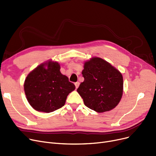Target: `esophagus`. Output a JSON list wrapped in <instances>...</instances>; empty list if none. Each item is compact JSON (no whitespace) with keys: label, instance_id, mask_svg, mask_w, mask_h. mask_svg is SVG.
Wrapping results in <instances>:
<instances>
[{"label":"esophagus","instance_id":"1","mask_svg":"<svg viewBox=\"0 0 156 156\" xmlns=\"http://www.w3.org/2000/svg\"><path fill=\"white\" fill-rule=\"evenodd\" d=\"M74 85H75L76 89H78V87H79V85H80V83H79L78 82H76L75 83H74Z\"/></svg>","mask_w":156,"mask_h":156}]
</instances>
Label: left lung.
Listing matches in <instances>:
<instances>
[{
	"label": "left lung",
	"mask_w": 156,
	"mask_h": 156,
	"mask_svg": "<svg viewBox=\"0 0 156 156\" xmlns=\"http://www.w3.org/2000/svg\"><path fill=\"white\" fill-rule=\"evenodd\" d=\"M84 77L77 92L90 109L103 113L115 108L123 94L122 73L105 60L92 57L84 62Z\"/></svg>",
	"instance_id": "left-lung-1"
}]
</instances>
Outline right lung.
I'll return each mask as SVG.
<instances>
[{"instance_id":"obj_1","label":"right lung","mask_w":156,"mask_h":156,"mask_svg":"<svg viewBox=\"0 0 156 156\" xmlns=\"http://www.w3.org/2000/svg\"><path fill=\"white\" fill-rule=\"evenodd\" d=\"M60 66L49 60L27 76L24 91L30 105L37 112L50 113L62 107L75 85L60 71Z\"/></svg>"}]
</instances>
